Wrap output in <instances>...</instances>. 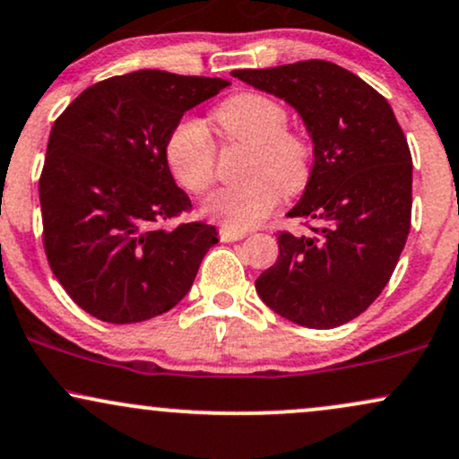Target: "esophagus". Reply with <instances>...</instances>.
<instances>
[{
  "instance_id": "34e87169",
  "label": "esophagus",
  "mask_w": 459,
  "mask_h": 459,
  "mask_svg": "<svg viewBox=\"0 0 459 459\" xmlns=\"http://www.w3.org/2000/svg\"><path fill=\"white\" fill-rule=\"evenodd\" d=\"M244 237H246V230L230 229V226H222V229H220V239L226 241V244H229V241H239L244 239Z\"/></svg>"
}]
</instances>
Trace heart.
Returning a JSON list of instances; mask_svg holds the SVG:
<instances>
[{
    "instance_id": "1",
    "label": "heart",
    "mask_w": 459,
    "mask_h": 459,
    "mask_svg": "<svg viewBox=\"0 0 459 459\" xmlns=\"http://www.w3.org/2000/svg\"><path fill=\"white\" fill-rule=\"evenodd\" d=\"M213 121L229 145H246L244 181L220 187L205 212L230 229H247L267 218L280 195L295 196L314 173V143L290 128L289 108L261 91H239L215 107ZM167 162L175 181L192 195L209 190L218 167V147L201 119L184 117L167 139Z\"/></svg>"
}]
</instances>
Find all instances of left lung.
Returning a JSON list of instances; mask_svg holds the SVG:
<instances>
[{"mask_svg":"<svg viewBox=\"0 0 459 459\" xmlns=\"http://www.w3.org/2000/svg\"><path fill=\"white\" fill-rule=\"evenodd\" d=\"M233 76L284 98L314 141L312 179L289 212L310 233L278 230L280 256L258 275L256 292L301 327H340L377 301L406 246L412 158L404 132L374 87L325 59Z\"/></svg>","mask_w":459,"mask_h":459,"instance_id":"1","label":"left lung"}]
</instances>
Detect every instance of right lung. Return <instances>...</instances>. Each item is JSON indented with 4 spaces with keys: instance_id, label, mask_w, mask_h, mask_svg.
<instances>
[{
    "instance_id": "1",
    "label": "right lung",
    "mask_w": 459,
    "mask_h": 459,
    "mask_svg": "<svg viewBox=\"0 0 459 459\" xmlns=\"http://www.w3.org/2000/svg\"><path fill=\"white\" fill-rule=\"evenodd\" d=\"M224 79L139 70L87 87L55 119L40 173L42 244L70 299L113 325L175 307L218 244L205 222H164L190 212L167 162L186 110Z\"/></svg>"
}]
</instances>
